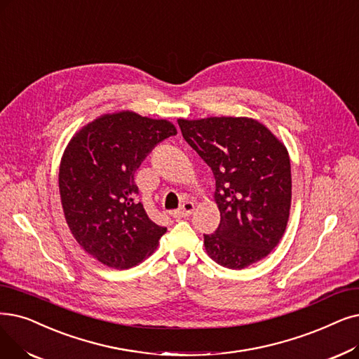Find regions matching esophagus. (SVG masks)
Segmentation results:
<instances>
[{"instance_id": "1", "label": "esophagus", "mask_w": 359, "mask_h": 359, "mask_svg": "<svg viewBox=\"0 0 359 359\" xmlns=\"http://www.w3.org/2000/svg\"><path fill=\"white\" fill-rule=\"evenodd\" d=\"M194 208H195L194 202L186 201V202H183V205H182L179 210L171 212V215H173V218H176V220H180V218H184V217L191 215L192 211H194Z\"/></svg>"}]
</instances>
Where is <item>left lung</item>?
<instances>
[{
	"instance_id": "left-lung-1",
	"label": "left lung",
	"mask_w": 359,
	"mask_h": 359,
	"mask_svg": "<svg viewBox=\"0 0 359 359\" xmlns=\"http://www.w3.org/2000/svg\"><path fill=\"white\" fill-rule=\"evenodd\" d=\"M177 123L215 179L222 218L214 233L204 235L208 255L233 270L267 257L283 236L290 210V160L283 144L246 117Z\"/></svg>"
}]
</instances>
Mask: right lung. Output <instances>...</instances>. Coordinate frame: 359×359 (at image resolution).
<instances>
[{
  "label": "right lung",
  "instance_id": "right-lung-1",
  "mask_svg": "<svg viewBox=\"0 0 359 359\" xmlns=\"http://www.w3.org/2000/svg\"><path fill=\"white\" fill-rule=\"evenodd\" d=\"M176 133L167 120L123 111L89 123L70 141L60 164L61 204L74 239L104 266L135 267L167 231L139 201L135 171Z\"/></svg>",
  "mask_w": 359,
  "mask_h": 359
}]
</instances>
